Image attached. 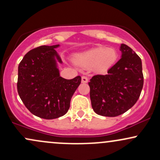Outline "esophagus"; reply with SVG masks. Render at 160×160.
Listing matches in <instances>:
<instances>
[{
	"mask_svg": "<svg viewBox=\"0 0 160 160\" xmlns=\"http://www.w3.org/2000/svg\"><path fill=\"white\" fill-rule=\"evenodd\" d=\"M81 79H82V83H86V82H88V80H89V79H88L87 77H86V76H82Z\"/></svg>",
	"mask_w": 160,
	"mask_h": 160,
	"instance_id": "1",
	"label": "esophagus"
}]
</instances>
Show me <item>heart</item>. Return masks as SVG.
Returning a JSON list of instances; mask_svg holds the SVG:
<instances>
[{
    "instance_id": "obj_1",
    "label": "heart",
    "mask_w": 160,
    "mask_h": 160,
    "mask_svg": "<svg viewBox=\"0 0 160 160\" xmlns=\"http://www.w3.org/2000/svg\"><path fill=\"white\" fill-rule=\"evenodd\" d=\"M117 52L113 49L99 47L75 56V62L83 67L95 66L100 71H104L111 67L117 59Z\"/></svg>"
}]
</instances>
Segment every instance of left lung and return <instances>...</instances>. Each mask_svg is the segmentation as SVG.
Wrapping results in <instances>:
<instances>
[{"instance_id": "left-lung-1", "label": "left lung", "mask_w": 160, "mask_h": 160, "mask_svg": "<svg viewBox=\"0 0 160 160\" xmlns=\"http://www.w3.org/2000/svg\"><path fill=\"white\" fill-rule=\"evenodd\" d=\"M122 56L105 75L89 82L92 107L97 114L117 117L129 110L140 97L144 84L141 59L127 45L120 46Z\"/></svg>"}]
</instances>
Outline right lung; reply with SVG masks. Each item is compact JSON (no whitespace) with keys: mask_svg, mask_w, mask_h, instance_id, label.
<instances>
[{"mask_svg":"<svg viewBox=\"0 0 160 160\" xmlns=\"http://www.w3.org/2000/svg\"><path fill=\"white\" fill-rule=\"evenodd\" d=\"M59 45L40 46L29 51L18 68L17 90L31 113L52 120L65 115L71 97L81 82V77L62 78L57 62L62 63L56 51Z\"/></svg>","mask_w":160,"mask_h":160,"instance_id":"1","label":"right lung"}]
</instances>
